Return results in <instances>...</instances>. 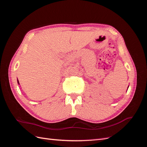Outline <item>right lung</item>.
<instances>
[{
  "mask_svg": "<svg viewBox=\"0 0 147 147\" xmlns=\"http://www.w3.org/2000/svg\"><path fill=\"white\" fill-rule=\"evenodd\" d=\"M18 83L20 84V83H19V81H18Z\"/></svg>",
  "mask_w": 147,
  "mask_h": 147,
  "instance_id": "obj_1",
  "label": "right lung"
}]
</instances>
